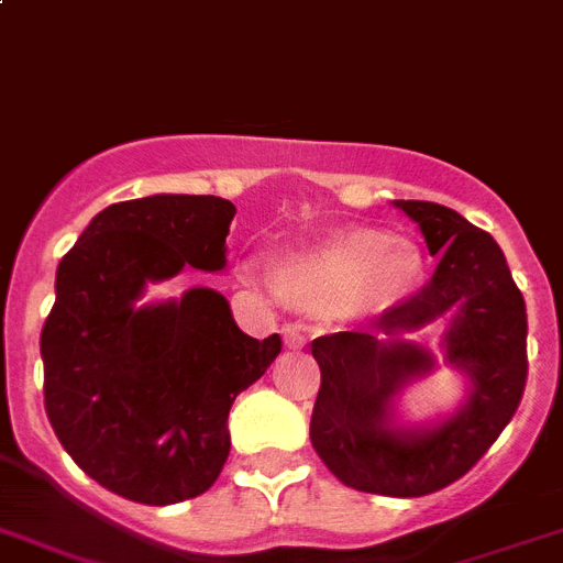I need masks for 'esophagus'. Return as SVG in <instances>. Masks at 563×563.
<instances>
[{
	"mask_svg": "<svg viewBox=\"0 0 563 563\" xmlns=\"http://www.w3.org/2000/svg\"><path fill=\"white\" fill-rule=\"evenodd\" d=\"M283 343L289 349H303L306 346V334L300 325L289 323V325H283Z\"/></svg>",
	"mask_w": 563,
	"mask_h": 563,
	"instance_id": "1",
	"label": "esophagus"
}]
</instances>
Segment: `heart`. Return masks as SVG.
Returning a JSON list of instances; mask_svg holds the SVG:
<instances>
[{
	"label": "heart",
	"mask_w": 563,
	"mask_h": 563,
	"mask_svg": "<svg viewBox=\"0 0 563 563\" xmlns=\"http://www.w3.org/2000/svg\"><path fill=\"white\" fill-rule=\"evenodd\" d=\"M423 272L427 260L418 243L361 225L280 260L274 289L311 314H363L398 306L418 289Z\"/></svg>",
	"instance_id": "heart-1"
}]
</instances>
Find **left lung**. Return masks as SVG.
<instances>
[{
	"label": "left lung",
	"mask_w": 563,
	"mask_h": 563,
	"mask_svg": "<svg viewBox=\"0 0 563 563\" xmlns=\"http://www.w3.org/2000/svg\"><path fill=\"white\" fill-rule=\"evenodd\" d=\"M395 206L420 225L438 268L369 329L311 340L320 391L309 434L320 461L352 489L420 498L464 478L512 420L527 384V306L486 231L438 202ZM443 317L451 320L444 360L467 377V398L446 419L409 428L394 400L434 361L408 334Z\"/></svg>",
	"instance_id": "left-lung-1"
}]
</instances>
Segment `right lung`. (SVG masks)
<instances>
[{
    "mask_svg": "<svg viewBox=\"0 0 563 563\" xmlns=\"http://www.w3.org/2000/svg\"><path fill=\"white\" fill-rule=\"evenodd\" d=\"M238 209L211 194H151L93 217L56 268L42 325L45 412L79 470L122 498H197L231 450L229 409L280 354L249 338L220 291L140 303L186 266L223 272Z\"/></svg>",
    "mask_w": 563,
    "mask_h": 563,
    "instance_id": "1",
    "label": "right lung"
}]
</instances>
